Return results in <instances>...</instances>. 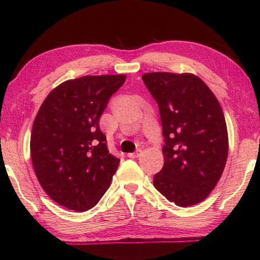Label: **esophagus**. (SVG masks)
<instances>
[{"mask_svg": "<svg viewBox=\"0 0 260 260\" xmlns=\"http://www.w3.org/2000/svg\"><path fill=\"white\" fill-rule=\"evenodd\" d=\"M140 155H141V151L140 150H138L136 152H132V153H128V156L129 158H138V157H140Z\"/></svg>", "mask_w": 260, "mask_h": 260, "instance_id": "obj_1", "label": "esophagus"}]
</instances>
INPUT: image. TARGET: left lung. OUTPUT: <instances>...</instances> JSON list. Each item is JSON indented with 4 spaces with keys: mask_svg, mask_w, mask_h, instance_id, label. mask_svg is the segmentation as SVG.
Returning <instances> with one entry per match:
<instances>
[{
    "mask_svg": "<svg viewBox=\"0 0 260 260\" xmlns=\"http://www.w3.org/2000/svg\"><path fill=\"white\" fill-rule=\"evenodd\" d=\"M144 85L159 108L164 166L153 186L175 205L201 203L217 186L228 156V133L219 101L192 73L150 72Z\"/></svg>",
    "mask_w": 260,
    "mask_h": 260,
    "instance_id": "obj_1",
    "label": "left lung"
}]
</instances>
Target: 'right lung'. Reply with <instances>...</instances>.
<instances>
[{
    "label": "right lung",
    "instance_id": "1",
    "mask_svg": "<svg viewBox=\"0 0 260 260\" xmlns=\"http://www.w3.org/2000/svg\"><path fill=\"white\" fill-rule=\"evenodd\" d=\"M125 80V74H107L61 82L35 117L34 172L47 195L67 209L94 208L111 184L119 159L108 150L100 118Z\"/></svg>",
    "mask_w": 260,
    "mask_h": 260
}]
</instances>
